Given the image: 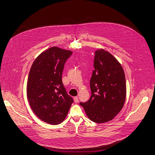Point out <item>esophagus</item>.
I'll return each instance as SVG.
<instances>
[{"label":"esophagus","instance_id":"esophagus-1","mask_svg":"<svg viewBox=\"0 0 155 155\" xmlns=\"http://www.w3.org/2000/svg\"><path fill=\"white\" fill-rule=\"evenodd\" d=\"M74 102H75V103H77L78 102V97H77V96L74 97Z\"/></svg>","mask_w":155,"mask_h":155}]
</instances>
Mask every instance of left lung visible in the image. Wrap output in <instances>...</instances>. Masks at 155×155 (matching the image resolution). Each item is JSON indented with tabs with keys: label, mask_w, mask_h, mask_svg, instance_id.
<instances>
[{
	"label": "left lung",
	"mask_w": 155,
	"mask_h": 155,
	"mask_svg": "<svg viewBox=\"0 0 155 155\" xmlns=\"http://www.w3.org/2000/svg\"><path fill=\"white\" fill-rule=\"evenodd\" d=\"M90 79L91 95L80 103L88 118L96 123L113 119L122 109L126 97L125 74L118 61L109 52L97 49Z\"/></svg>",
	"instance_id": "left-lung-1"
}]
</instances>
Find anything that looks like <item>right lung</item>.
<instances>
[{
	"label": "right lung",
	"mask_w": 155,
	"mask_h": 155,
	"mask_svg": "<svg viewBox=\"0 0 155 155\" xmlns=\"http://www.w3.org/2000/svg\"><path fill=\"white\" fill-rule=\"evenodd\" d=\"M72 52L52 47L40 54L32 64L27 81V98L36 116L52 124H61L74 102L62 81L67 60Z\"/></svg>",
	"instance_id": "1"
}]
</instances>
